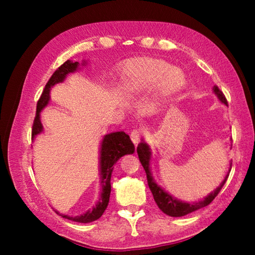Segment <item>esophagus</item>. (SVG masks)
I'll return each mask as SVG.
<instances>
[{
    "label": "esophagus",
    "instance_id": "obj_1",
    "mask_svg": "<svg viewBox=\"0 0 255 255\" xmlns=\"http://www.w3.org/2000/svg\"><path fill=\"white\" fill-rule=\"evenodd\" d=\"M141 133H143V132H141V130H139V129H135V130L131 131L130 138H131L132 143L135 144V145H137L138 143H139L140 137H141Z\"/></svg>",
    "mask_w": 255,
    "mask_h": 255
}]
</instances>
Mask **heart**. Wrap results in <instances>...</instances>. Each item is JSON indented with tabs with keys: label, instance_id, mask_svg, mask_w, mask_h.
Segmentation results:
<instances>
[{
	"label": "heart",
	"instance_id": "heart-1",
	"mask_svg": "<svg viewBox=\"0 0 255 255\" xmlns=\"http://www.w3.org/2000/svg\"><path fill=\"white\" fill-rule=\"evenodd\" d=\"M184 74L179 68H172L161 59L146 58L127 64L119 77V86L125 93L135 96L158 86L161 93L169 96L184 85Z\"/></svg>",
	"mask_w": 255,
	"mask_h": 255
}]
</instances>
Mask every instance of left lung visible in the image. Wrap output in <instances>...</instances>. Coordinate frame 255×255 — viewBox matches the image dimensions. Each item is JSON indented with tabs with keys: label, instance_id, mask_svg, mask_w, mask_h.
Segmentation results:
<instances>
[{
	"label": "left lung",
	"instance_id": "8db88e82",
	"mask_svg": "<svg viewBox=\"0 0 255 255\" xmlns=\"http://www.w3.org/2000/svg\"><path fill=\"white\" fill-rule=\"evenodd\" d=\"M214 92L216 96L218 97L219 100H221L223 103H225L227 106V100L224 93L218 89V86H214ZM137 154L138 157H139V161L143 165L144 170L146 172V176H147V183L148 187L150 189V191L153 193L154 200L156 202V205L158 206V208L161 209L164 214L171 216V217H182V216L188 215L192 211L198 210L202 208V207L208 206L211 201H213L217 195L221 191L223 185L225 184V182L227 181L228 178V173L231 172L228 171L227 175L225 176L223 182L221 183V185L215 190L214 192H211L209 196H207L204 200H201L199 202H193V204H188V202H182L178 199H175L172 196H170L169 193L164 191V190L157 185V183L155 182L152 173H150V169H149V159H150V152H149V147L148 145L146 143H139L138 144L137 147ZM231 167H232V163H231Z\"/></svg>",
	"mask_w": 255,
	"mask_h": 255
}]
</instances>
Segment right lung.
<instances>
[{
	"instance_id": "obj_1",
	"label": "right lung",
	"mask_w": 255,
	"mask_h": 255,
	"mask_svg": "<svg viewBox=\"0 0 255 255\" xmlns=\"http://www.w3.org/2000/svg\"><path fill=\"white\" fill-rule=\"evenodd\" d=\"M85 65V63H83ZM79 67V63L72 62V60H66L63 65H60L57 70L54 72V74L50 76L49 81L47 82L44 91H42L39 100L37 102V111L36 117L33 120L32 125V132L31 137L32 139L36 137L38 133L42 131V125L40 123V111L47 106L49 101V91L55 84L60 83L65 80L66 75L68 73H73L77 70ZM135 152V146H133L130 138L124 131H117L108 133L103 137V140L101 143V150H100V172H101V196L99 199L96 207H93L91 210H88L85 214L81 216H72L62 215L58 211H56L59 216L63 218H67L70 221L77 222V223H91L97 221L105 213L107 209L108 204H109V198L111 192V173L114 170L115 163L118 159L127 154H132Z\"/></svg>"
}]
</instances>
